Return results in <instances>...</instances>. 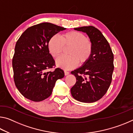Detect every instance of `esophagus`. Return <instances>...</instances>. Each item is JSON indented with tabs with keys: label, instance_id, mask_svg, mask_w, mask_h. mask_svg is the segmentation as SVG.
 <instances>
[{
	"label": "esophagus",
	"instance_id": "esophagus-1",
	"mask_svg": "<svg viewBox=\"0 0 133 133\" xmlns=\"http://www.w3.org/2000/svg\"><path fill=\"white\" fill-rule=\"evenodd\" d=\"M64 75L65 76H67V75H69V71H66V70H64Z\"/></svg>",
	"mask_w": 133,
	"mask_h": 133
}]
</instances>
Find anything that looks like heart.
I'll list each match as a JSON object with an SVG mask.
<instances>
[{
  "instance_id": "heart-1",
  "label": "heart",
  "mask_w": 133,
  "mask_h": 133,
  "mask_svg": "<svg viewBox=\"0 0 133 133\" xmlns=\"http://www.w3.org/2000/svg\"><path fill=\"white\" fill-rule=\"evenodd\" d=\"M48 48L54 57H58L63 51L64 48H70L68 56H62L56 60L58 67L64 70L73 69L78 62L83 64L91 57L93 46L90 40L84 34L77 31H71L62 35L60 38L54 35L48 42Z\"/></svg>"
}]
</instances>
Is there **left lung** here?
Instances as JSON below:
<instances>
[{
  "mask_svg": "<svg viewBox=\"0 0 133 133\" xmlns=\"http://www.w3.org/2000/svg\"><path fill=\"white\" fill-rule=\"evenodd\" d=\"M75 29L86 33L93 51L88 62L71 72L76 78L71 94L78 102L93 103L102 98L111 84L114 56L109 42L95 27L83 26Z\"/></svg>",
  "mask_w": 133,
  "mask_h": 133,
  "instance_id": "1",
  "label": "left lung"
}]
</instances>
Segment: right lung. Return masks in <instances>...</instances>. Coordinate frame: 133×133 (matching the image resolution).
<instances>
[{"label": "right lung", "instance_id": "right-lung-1", "mask_svg": "<svg viewBox=\"0 0 133 133\" xmlns=\"http://www.w3.org/2000/svg\"><path fill=\"white\" fill-rule=\"evenodd\" d=\"M64 28L44 22L30 27L16 42L12 66L16 86L24 97L41 102L50 96L58 79L64 77L63 70L46 71L55 65L48 42Z\"/></svg>", "mask_w": 133, "mask_h": 133}]
</instances>
